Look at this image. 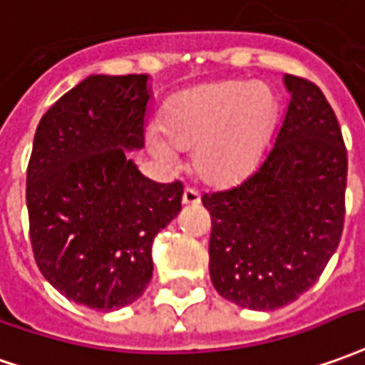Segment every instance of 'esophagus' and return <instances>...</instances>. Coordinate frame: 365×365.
Here are the masks:
<instances>
[{
    "instance_id": "1",
    "label": "esophagus",
    "mask_w": 365,
    "mask_h": 365,
    "mask_svg": "<svg viewBox=\"0 0 365 365\" xmlns=\"http://www.w3.org/2000/svg\"><path fill=\"white\" fill-rule=\"evenodd\" d=\"M200 200V191L195 190V187H185V190H183V205H197Z\"/></svg>"
}]
</instances>
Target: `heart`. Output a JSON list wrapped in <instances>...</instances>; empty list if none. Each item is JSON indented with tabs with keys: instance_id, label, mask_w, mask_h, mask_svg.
Masks as SVG:
<instances>
[{
	"instance_id": "heart-1",
	"label": "heart",
	"mask_w": 365,
	"mask_h": 365,
	"mask_svg": "<svg viewBox=\"0 0 365 365\" xmlns=\"http://www.w3.org/2000/svg\"><path fill=\"white\" fill-rule=\"evenodd\" d=\"M277 114L274 96L264 85L225 81L180 94L165 108L160 130L148 146L164 160L172 148L191 150L195 172L213 183L233 182L259 160Z\"/></svg>"
}]
</instances>
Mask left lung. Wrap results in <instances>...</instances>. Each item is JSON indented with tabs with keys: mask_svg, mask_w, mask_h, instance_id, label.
<instances>
[{
	"mask_svg": "<svg viewBox=\"0 0 365 365\" xmlns=\"http://www.w3.org/2000/svg\"><path fill=\"white\" fill-rule=\"evenodd\" d=\"M284 85L289 108L259 168L201 195L211 215V282L251 310H277L307 292L344 229L348 156L338 118L314 83L284 75Z\"/></svg>",
	"mask_w": 365,
	"mask_h": 365,
	"instance_id": "obj_1",
	"label": "left lung"
}]
</instances>
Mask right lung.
Instances as JSON below:
<instances>
[{
    "label": "right lung",
    "mask_w": 365,
    "mask_h": 365,
    "mask_svg": "<svg viewBox=\"0 0 365 365\" xmlns=\"http://www.w3.org/2000/svg\"><path fill=\"white\" fill-rule=\"evenodd\" d=\"M148 75H91L43 114L27 165L33 257L76 304L116 310L144 294L152 243L182 209L183 183L140 174Z\"/></svg>",
    "instance_id": "obj_1"
}]
</instances>
